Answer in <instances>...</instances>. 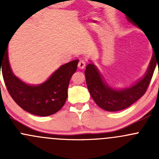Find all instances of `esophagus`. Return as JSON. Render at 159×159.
<instances>
[{"mask_svg": "<svg viewBox=\"0 0 159 159\" xmlns=\"http://www.w3.org/2000/svg\"><path fill=\"white\" fill-rule=\"evenodd\" d=\"M78 68H79L80 69H84V67H85L86 65V63L84 60H80L79 62H78Z\"/></svg>", "mask_w": 159, "mask_h": 159, "instance_id": "34e87169", "label": "esophagus"}]
</instances>
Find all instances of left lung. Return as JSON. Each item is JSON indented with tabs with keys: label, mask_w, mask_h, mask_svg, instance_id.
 Here are the masks:
<instances>
[{
	"label": "left lung",
	"mask_w": 159,
	"mask_h": 159,
	"mask_svg": "<svg viewBox=\"0 0 159 159\" xmlns=\"http://www.w3.org/2000/svg\"><path fill=\"white\" fill-rule=\"evenodd\" d=\"M128 20L134 25V21L129 17ZM158 63L159 56L156 57L153 53L148 70L142 79L130 87L123 89H115L107 84L98 69L91 62L86 66L84 70L90 94L94 102L102 109L108 111L125 109L144 95L148 89L156 65H158Z\"/></svg>",
	"instance_id": "8db88e82"
}]
</instances>
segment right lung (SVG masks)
I'll return each instance as SVG.
<instances>
[{
	"label": "right lung",
	"mask_w": 159,
	"mask_h": 159,
	"mask_svg": "<svg viewBox=\"0 0 159 159\" xmlns=\"http://www.w3.org/2000/svg\"><path fill=\"white\" fill-rule=\"evenodd\" d=\"M78 60L61 65L44 83L38 85L26 84L14 75L8 60L7 48L0 54L4 83L14 102L26 111L38 116H48L58 111L68 97L70 78L75 73Z\"/></svg>",
	"instance_id": "right-lung-1"
}]
</instances>
